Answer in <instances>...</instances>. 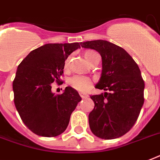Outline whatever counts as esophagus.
I'll use <instances>...</instances> for the list:
<instances>
[{"label":"esophagus","instance_id":"34e87169","mask_svg":"<svg viewBox=\"0 0 160 160\" xmlns=\"http://www.w3.org/2000/svg\"><path fill=\"white\" fill-rule=\"evenodd\" d=\"M80 95L82 99H85V98L89 97V95H88L87 94H85V93H80Z\"/></svg>","mask_w":160,"mask_h":160}]
</instances>
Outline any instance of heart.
<instances>
[{
    "instance_id": "1",
    "label": "heart",
    "mask_w": 160,
    "mask_h": 160,
    "mask_svg": "<svg viewBox=\"0 0 160 160\" xmlns=\"http://www.w3.org/2000/svg\"><path fill=\"white\" fill-rule=\"evenodd\" d=\"M94 53V51H87L85 54V60L87 61L89 60V58ZM68 63L69 60H66L65 64V67L67 68ZM69 84L72 88L75 89V90H80V91H85L87 90L89 88H90L91 85H92V81L90 78L86 77V76H82V75H75L74 77H72L69 80Z\"/></svg>"
}]
</instances>
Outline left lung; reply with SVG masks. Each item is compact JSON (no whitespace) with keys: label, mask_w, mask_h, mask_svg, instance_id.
<instances>
[{"label":"left lung","mask_w":160,"mask_h":160,"mask_svg":"<svg viewBox=\"0 0 160 160\" xmlns=\"http://www.w3.org/2000/svg\"><path fill=\"white\" fill-rule=\"evenodd\" d=\"M102 58V71L95 88L105 93L91 95L95 107L89 124L95 136L113 139L123 136L135 124L144 105V82L139 66L126 51L107 41H85Z\"/></svg>","instance_id":"left-lung-1"}]
</instances>
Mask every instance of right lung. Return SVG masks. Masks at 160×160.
Returning <instances> with one entry per match:
<instances>
[{
    "instance_id": "add662e5",
    "label": "right lung",
    "mask_w": 160,
    "mask_h": 160,
    "mask_svg": "<svg viewBox=\"0 0 160 160\" xmlns=\"http://www.w3.org/2000/svg\"><path fill=\"white\" fill-rule=\"evenodd\" d=\"M80 43L46 44L31 51L18 65L13 81L14 102L22 121L37 135L55 137L65 131L70 115L81 100L75 89L61 95L51 91L60 83L65 61Z\"/></svg>"
}]
</instances>
